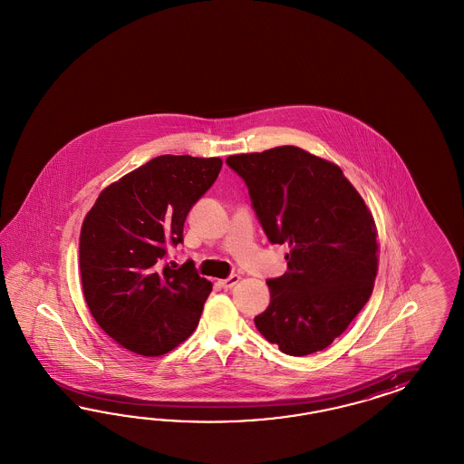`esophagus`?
<instances>
[{"instance_id":"34e87169","label":"esophagus","mask_w":464,"mask_h":464,"mask_svg":"<svg viewBox=\"0 0 464 464\" xmlns=\"http://www.w3.org/2000/svg\"><path fill=\"white\" fill-rule=\"evenodd\" d=\"M239 282L238 274H233V276H229L227 279H223V281H219V284L225 287V289H231V287H235L237 284Z\"/></svg>"}]
</instances>
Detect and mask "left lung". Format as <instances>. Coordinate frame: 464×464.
Wrapping results in <instances>:
<instances>
[{"label": "left lung", "instance_id": "left-lung-1", "mask_svg": "<svg viewBox=\"0 0 464 464\" xmlns=\"http://www.w3.org/2000/svg\"><path fill=\"white\" fill-rule=\"evenodd\" d=\"M248 187L270 243L287 245V272L268 279L270 304L255 326L287 355H309L340 337L369 301L378 233L343 171L295 146L227 156Z\"/></svg>", "mask_w": 464, "mask_h": 464}]
</instances>
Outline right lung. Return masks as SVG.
<instances>
[{
  "mask_svg": "<svg viewBox=\"0 0 464 464\" xmlns=\"http://www.w3.org/2000/svg\"><path fill=\"white\" fill-rule=\"evenodd\" d=\"M223 167L221 158L163 155L102 190L80 235L86 304L127 351L156 357L190 337L212 284L192 260L167 262L187 214Z\"/></svg>",
  "mask_w": 464,
  "mask_h": 464,
  "instance_id": "1",
  "label": "right lung"
}]
</instances>
